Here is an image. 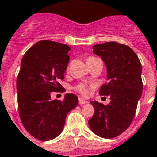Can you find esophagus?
Returning a JSON list of instances; mask_svg holds the SVG:
<instances>
[{"instance_id": "34e87169", "label": "esophagus", "mask_w": 157, "mask_h": 157, "mask_svg": "<svg viewBox=\"0 0 157 157\" xmlns=\"http://www.w3.org/2000/svg\"><path fill=\"white\" fill-rule=\"evenodd\" d=\"M87 101L84 99H82V98H79V104L80 105H84V104H87Z\"/></svg>"}]
</instances>
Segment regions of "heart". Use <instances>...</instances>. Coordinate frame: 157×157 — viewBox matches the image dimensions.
<instances>
[{
  "mask_svg": "<svg viewBox=\"0 0 157 157\" xmlns=\"http://www.w3.org/2000/svg\"><path fill=\"white\" fill-rule=\"evenodd\" d=\"M95 60H98V58L94 57V56H90V57L87 58V63H90V62H92V61ZM75 89H76L79 93H81L82 94H83V95H86V94H87V93H88L87 86L86 84H84V83H81V84L77 85V86L75 87Z\"/></svg>",
  "mask_w": 157,
  "mask_h": 157,
  "instance_id": "heart-1",
  "label": "heart"
}]
</instances>
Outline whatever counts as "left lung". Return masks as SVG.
Returning <instances> with one entry per match:
<instances>
[{"label": "left lung", "mask_w": 157, "mask_h": 157, "mask_svg": "<svg viewBox=\"0 0 157 157\" xmlns=\"http://www.w3.org/2000/svg\"><path fill=\"white\" fill-rule=\"evenodd\" d=\"M93 50L105 63L107 73V82L99 93L109 96L111 102L105 105L91 101L94 113L88 124L97 136L113 138L130 126L135 116L143 90L142 65L132 48L119 43L95 44Z\"/></svg>", "instance_id": "left-lung-1"}]
</instances>
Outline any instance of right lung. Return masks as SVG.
Wrapping results in <instances>:
<instances>
[{
	"mask_svg": "<svg viewBox=\"0 0 157 157\" xmlns=\"http://www.w3.org/2000/svg\"><path fill=\"white\" fill-rule=\"evenodd\" d=\"M70 51L67 44L42 40L30 48L21 60L17 77L19 113L25 130L41 141L57 137L67 114L78 105L74 94H66L63 101L51 99V93L62 89L58 81L63 79Z\"/></svg>",
	"mask_w": 157,
	"mask_h": 157,
	"instance_id": "1",
	"label": "right lung"
}]
</instances>
